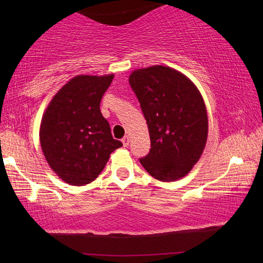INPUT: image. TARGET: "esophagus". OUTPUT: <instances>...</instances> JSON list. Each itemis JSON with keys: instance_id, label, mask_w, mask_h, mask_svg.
I'll return each mask as SVG.
<instances>
[{"instance_id": "obj_1", "label": "esophagus", "mask_w": 263, "mask_h": 263, "mask_svg": "<svg viewBox=\"0 0 263 263\" xmlns=\"http://www.w3.org/2000/svg\"><path fill=\"white\" fill-rule=\"evenodd\" d=\"M122 142H123L124 147H127V146H128V144H130V137H128V136H126V137H124V138H123V139H122Z\"/></svg>"}]
</instances>
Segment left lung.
<instances>
[{
	"mask_svg": "<svg viewBox=\"0 0 263 263\" xmlns=\"http://www.w3.org/2000/svg\"><path fill=\"white\" fill-rule=\"evenodd\" d=\"M148 126L151 149L139 161L162 182L184 177L206 145L208 114L198 88L168 66L135 69L128 77Z\"/></svg>",
	"mask_w": 263,
	"mask_h": 263,
	"instance_id": "left-lung-1",
	"label": "left lung"
}]
</instances>
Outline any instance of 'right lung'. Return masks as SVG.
Instances as JSON below:
<instances>
[{"instance_id":"obj_1","label":"right lung","mask_w":263,"mask_h":263,"mask_svg":"<svg viewBox=\"0 0 263 263\" xmlns=\"http://www.w3.org/2000/svg\"><path fill=\"white\" fill-rule=\"evenodd\" d=\"M114 74L77 75L53 96L41 122L39 140L48 166L70 185H84L103 171L122 147L102 116V96Z\"/></svg>"}]
</instances>
